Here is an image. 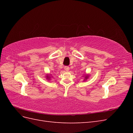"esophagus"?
Masks as SVG:
<instances>
[{
	"mask_svg": "<svg viewBox=\"0 0 133 133\" xmlns=\"http://www.w3.org/2000/svg\"><path fill=\"white\" fill-rule=\"evenodd\" d=\"M64 69H65V70L66 71H69V67L68 66H65V67H64Z\"/></svg>",
	"mask_w": 133,
	"mask_h": 133,
	"instance_id": "esophagus-1",
	"label": "esophagus"
}]
</instances>
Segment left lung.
Here are the masks:
<instances>
[{
    "instance_id": "left-lung-1",
    "label": "left lung",
    "mask_w": 133,
    "mask_h": 133,
    "mask_svg": "<svg viewBox=\"0 0 133 133\" xmlns=\"http://www.w3.org/2000/svg\"><path fill=\"white\" fill-rule=\"evenodd\" d=\"M88 78H89V75H85V78H84V80H85L88 79Z\"/></svg>"
}]
</instances>
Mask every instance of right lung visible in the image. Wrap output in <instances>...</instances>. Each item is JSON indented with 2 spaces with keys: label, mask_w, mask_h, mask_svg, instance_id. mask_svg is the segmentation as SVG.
<instances>
[{
  "label": "right lung",
  "mask_w": 133,
  "mask_h": 133,
  "mask_svg": "<svg viewBox=\"0 0 133 133\" xmlns=\"http://www.w3.org/2000/svg\"><path fill=\"white\" fill-rule=\"evenodd\" d=\"M46 79H48V80H50V76H49V75H46Z\"/></svg>",
  "instance_id": "obj_1"
}]
</instances>
